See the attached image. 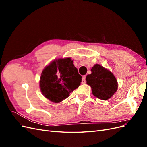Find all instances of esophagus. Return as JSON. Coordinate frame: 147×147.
Instances as JSON below:
<instances>
[{
  "mask_svg": "<svg viewBox=\"0 0 147 147\" xmlns=\"http://www.w3.org/2000/svg\"><path fill=\"white\" fill-rule=\"evenodd\" d=\"M86 83V76L84 75V76L82 77V83L84 84Z\"/></svg>",
  "mask_w": 147,
  "mask_h": 147,
  "instance_id": "obj_1",
  "label": "esophagus"
}]
</instances>
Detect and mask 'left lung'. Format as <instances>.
<instances>
[{
	"instance_id": "obj_1",
	"label": "left lung",
	"mask_w": 147,
	"mask_h": 147,
	"mask_svg": "<svg viewBox=\"0 0 147 147\" xmlns=\"http://www.w3.org/2000/svg\"><path fill=\"white\" fill-rule=\"evenodd\" d=\"M91 71L86 81L91 88L93 96L103 100L109 99L118 90V82L115 75L99 64H95Z\"/></svg>"
}]
</instances>
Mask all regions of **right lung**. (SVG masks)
Segmentation results:
<instances>
[{"mask_svg": "<svg viewBox=\"0 0 147 147\" xmlns=\"http://www.w3.org/2000/svg\"><path fill=\"white\" fill-rule=\"evenodd\" d=\"M82 82V76L71 57L53 60L43 69L40 80L42 94L54 103H59L69 96Z\"/></svg>", "mask_w": 147, "mask_h": 147, "instance_id": "add662e5", "label": "right lung"}]
</instances>
